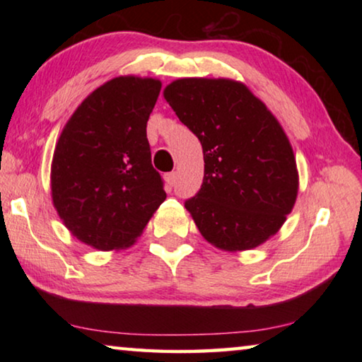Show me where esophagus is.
Masks as SVG:
<instances>
[{
	"mask_svg": "<svg viewBox=\"0 0 362 362\" xmlns=\"http://www.w3.org/2000/svg\"><path fill=\"white\" fill-rule=\"evenodd\" d=\"M164 179H166V183L169 187H174L177 183V173H169V174H166Z\"/></svg>",
	"mask_w": 362,
	"mask_h": 362,
	"instance_id": "obj_1",
	"label": "esophagus"
}]
</instances>
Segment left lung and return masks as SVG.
<instances>
[{
	"mask_svg": "<svg viewBox=\"0 0 362 362\" xmlns=\"http://www.w3.org/2000/svg\"><path fill=\"white\" fill-rule=\"evenodd\" d=\"M164 99L203 145V185L185 201L199 233L223 250L260 246L286 222L298 192L278 119L247 86L225 78L177 79Z\"/></svg>",
	"mask_w": 362,
	"mask_h": 362,
	"instance_id": "8db88e82",
	"label": "left lung"
}]
</instances>
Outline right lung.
Segmentation results:
<instances>
[{"instance_id": "right-lung-1", "label": "right lung", "mask_w": 362, "mask_h": 362, "mask_svg": "<svg viewBox=\"0 0 362 362\" xmlns=\"http://www.w3.org/2000/svg\"><path fill=\"white\" fill-rule=\"evenodd\" d=\"M161 81L119 76L86 97L66 122L51 168L54 207L79 241L124 249L164 199L151 164L146 121Z\"/></svg>"}]
</instances>
